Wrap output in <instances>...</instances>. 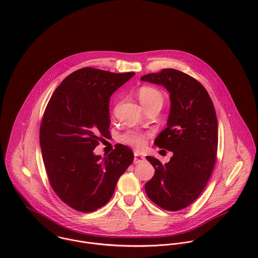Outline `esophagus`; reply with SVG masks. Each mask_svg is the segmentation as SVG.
Wrapping results in <instances>:
<instances>
[{"label": "esophagus", "instance_id": "esophagus-1", "mask_svg": "<svg viewBox=\"0 0 258 258\" xmlns=\"http://www.w3.org/2000/svg\"><path fill=\"white\" fill-rule=\"evenodd\" d=\"M145 160V157L142 156L140 153L138 152H134V163L135 164H138V163H141Z\"/></svg>", "mask_w": 258, "mask_h": 258}]
</instances>
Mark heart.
<instances>
[{
	"label": "heart",
	"instance_id": "obj_1",
	"mask_svg": "<svg viewBox=\"0 0 258 258\" xmlns=\"http://www.w3.org/2000/svg\"><path fill=\"white\" fill-rule=\"evenodd\" d=\"M138 97L145 109L156 104L163 105L164 102L163 94L157 88H154L152 86H142L138 90ZM147 136V134L143 132L128 131L122 136L121 140L131 147L142 149L146 144Z\"/></svg>",
	"mask_w": 258,
	"mask_h": 258
}]
</instances>
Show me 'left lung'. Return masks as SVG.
<instances>
[{
	"label": "left lung",
	"instance_id": "1",
	"mask_svg": "<svg viewBox=\"0 0 258 258\" xmlns=\"http://www.w3.org/2000/svg\"><path fill=\"white\" fill-rule=\"evenodd\" d=\"M163 85L170 93L167 128L155 145L173 152L169 163L147 156L155 168L145 184L149 199L160 208L176 212L198 199L213 173L218 150V119L206 88L194 77L173 69L141 77Z\"/></svg>",
	"mask_w": 258,
	"mask_h": 258
}]
</instances>
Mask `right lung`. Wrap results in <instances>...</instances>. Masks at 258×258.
Here are the masks:
<instances>
[{
    "label": "right lung",
    "mask_w": 258,
    "mask_h": 258,
    "mask_svg": "<svg viewBox=\"0 0 258 258\" xmlns=\"http://www.w3.org/2000/svg\"><path fill=\"white\" fill-rule=\"evenodd\" d=\"M134 74L80 69L62 80L46 105L39 129L43 164L54 192L75 211L106 205L134 160L122 144L103 158L93 153L110 135L111 95Z\"/></svg>",
    "instance_id": "right-lung-1"
}]
</instances>
